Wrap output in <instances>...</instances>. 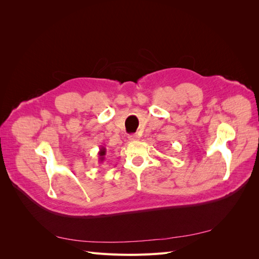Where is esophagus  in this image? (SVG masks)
I'll return each instance as SVG.
<instances>
[{
    "label": "esophagus",
    "instance_id": "esophagus-1",
    "mask_svg": "<svg viewBox=\"0 0 259 259\" xmlns=\"http://www.w3.org/2000/svg\"><path fill=\"white\" fill-rule=\"evenodd\" d=\"M128 139L131 140V142H136V140L139 139V136L137 134H133V135H130Z\"/></svg>",
    "mask_w": 259,
    "mask_h": 259
}]
</instances>
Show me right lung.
I'll use <instances>...</instances> for the list:
<instances>
[{
    "instance_id": "add662e5",
    "label": "right lung",
    "mask_w": 259,
    "mask_h": 259,
    "mask_svg": "<svg viewBox=\"0 0 259 259\" xmlns=\"http://www.w3.org/2000/svg\"><path fill=\"white\" fill-rule=\"evenodd\" d=\"M98 155H99V161L103 162V161L105 160V155H106V148H105V147H101V148L99 149Z\"/></svg>"
}]
</instances>
